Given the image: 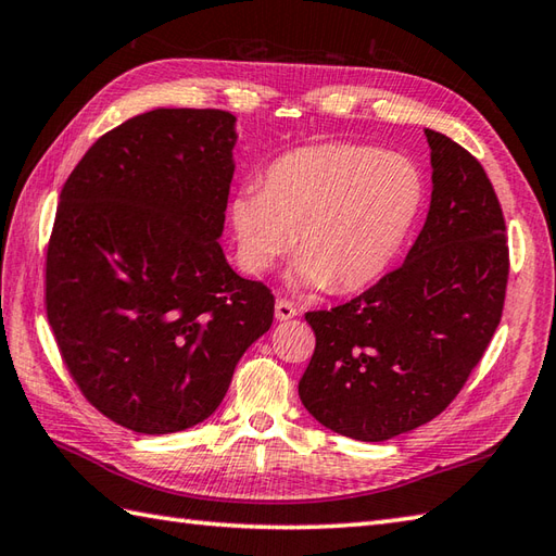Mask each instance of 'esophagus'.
<instances>
[{"mask_svg": "<svg viewBox=\"0 0 556 556\" xmlns=\"http://www.w3.org/2000/svg\"><path fill=\"white\" fill-rule=\"evenodd\" d=\"M296 315H299V308H296V305H293L291 301L279 299V301L275 303V317H277L279 323L291 320V317H296Z\"/></svg>", "mask_w": 556, "mask_h": 556, "instance_id": "esophagus-1", "label": "esophagus"}]
</instances>
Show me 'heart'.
Returning a JSON list of instances; mask_svg holds the SVG:
<instances>
[{
	"instance_id": "obj_1",
	"label": "heart",
	"mask_w": 556,
	"mask_h": 556,
	"mask_svg": "<svg viewBox=\"0 0 556 556\" xmlns=\"http://www.w3.org/2000/svg\"><path fill=\"white\" fill-rule=\"evenodd\" d=\"M422 203L425 176L410 157L323 143L271 162L263 186H241L229 217L241 263L253 275L296 245L291 287L356 291L394 263Z\"/></svg>"
}]
</instances>
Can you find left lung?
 Instances as JSON below:
<instances>
[{"instance_id":"8db88e82","label":"left lung","mask_w":556,"mask_h":556,"mask_svg":"<svg viewBox=\"0 0 556 556\" xmlns=\"http://www.w3.org/2000/svg\"><path fill=\"white\" fill-rule=\"evenodd\" d=\"M425 136L430 212L404 265L344 305L305 313L315 351L299 396L351 440L384 442L440 416L502 320L509 245L497 193L466 148Z\"/></svg>"}]
</instances>
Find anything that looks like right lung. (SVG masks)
Masks as SVG:
<instances>
[{"instance_id":"obj_1","label":"right lung","mask_w":556,"mask_h":556,"mask_svg":"<svg viewBox=\"0 0 556 556\" xmlns=\"http://www.w3.org/2000/svg\"><path fill=\"white\" fill-rule=\"evenodd\" d=\"M236 116L152 110L98 138L66 179L45 305L74 382L143 434L203 422L263 337L275 296L219 245Z\"/></svg>"}]
</instances>
